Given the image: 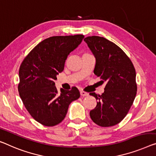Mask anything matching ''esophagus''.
I'll use <instances>...</instances> for the list:
<instances>
[{
    "label": "esophagus",
    "instance_id": "34e87169",
    "mask_svg": "<svg viewBox=\"0 0 156 156\" xmlns=\"http://www.w3.org/2000/svg\"><path fill=\"white\" fill-rule=\"evenodd\" d=\"M80 95L81 96H83V97H85V96H87L88 94V93L87 92H84V91H80Z\"/></svg>",
    "mask_w": 156,
    "mask_h": 156
}]
</instances>
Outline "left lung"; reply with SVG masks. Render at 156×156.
Wrapping results in <instances>:
<instances>
[{
  "instance_id": "obj_1",
  "label": "left lung",
  "mask_w": 156,
  "mask_h": 156,
  "mask_svg": "<svg viewBox=\"0 0 156 156\" xmlns=\"http://www.w3.org/2000/svg\"><path fill=\"white\" fill-rule=\"evenodd\" d=\"M84 41L96 59L94 73L102 83H106L101 95L90 93L98 101L90 111V118L101 127L113 126L126 116L136 97L135 69L122 49L113 42L96 36H88Z\"/></svg>"
}]
</instances>
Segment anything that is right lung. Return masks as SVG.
I'll list each match as a JSON object with an SVG mask.
<instances>
[{"label":"right lung","mask_w":156,"mask_h":156,"mask_svg":"<svg viewBox=\"0 0 156 156\" xmlns=\"http://www.w3.org/2000/svg\"><path fill=\"white\" fill-rule=\"evenodd\" d=\"M83 35L52 36L39 43L21 64L18 91L30 113L37 122L48 127L64 119L69 106L80 97L79 90L57 92L55 80L64 70L68 55L80 45Z\"/></svg>","instance_id":"obj_1"}]
</instances>
